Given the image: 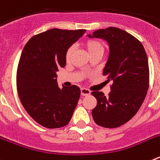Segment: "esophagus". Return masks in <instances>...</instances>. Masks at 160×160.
I'll return each instance as SVG.
<instances>
[{"label":"esophagus","instance_id":"1","mask_svg":"<svg viewBox=\"0 0 160 160\" xmlns=\"http://www.w3.org/2000/svg\"><path fill=\"white\" fill-rule=\"evenodd\" d=\"M81 94L82 96H87L90 94V91L86 88H82L81 89Z\"/></svg>","mask_w":160,"mask_h":160}]
</instances>
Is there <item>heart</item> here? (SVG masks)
Returning <instances> with one entry per match:
<instances>
[{
    "label": "heart",
    "instance_id": "b5f03b06",
    "mask_svg": "<svg viewBox=\"0 0 160 160\" xmlns=\"http://www.w3.org/2000/svg\"><path fill=\"white\" fill-rule=\"evenodd\" d=\"M85 46L87 48V51H88L89 54L92 55L94 53H97V52H103L104 50V47L102 42L99 41L95 40V39H89L86 42ZM73 52V46H70L66 49V54H65V59L66 62H70V58H71L72 53Z\"/></svg>",
    "mask_w": 160,
    "mask_h": 160
}]
</instances>
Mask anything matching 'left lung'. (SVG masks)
Segmentation results:
<instances>
[{"instance_id":"1","label":"left lung","mask_w":160,"mask_h":160,"mask_svg":"<svg viewBox=\"0 0 160 160\" xmlns=\"http://www.w3.org/2000/svg\"><path fill=\"white\" fill-rule=\"evenodd\" d=\"M89 37L108 42L110 55L102 73L107 82H113L107 97L101 91L91 92L97 99L93 118L102 128H118L135 116L145 99L149 88L148 56L136 38L118 28L98 29Z\"/></svg>"}]
</instances>
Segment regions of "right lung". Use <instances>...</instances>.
Listing matches in <instances>:
<instances>
[{"instance_id": "add662e5", "label": "right lung", "mask_w": 160, "mask_h": 160, "mask_svg": "<svg viewBox=\"0 0 160 160\" xmlns=\"http://www.w3.org/2000/svg\"><path fill=\"white\" fill-rule=\"evenodd\" d=\"M86 31L49 29L24 47L17 70L18 96L31 118L45 128H62L71 119L81 90L75 85L59 88L56 73L66 66V49Z\"/></svg>"}]
</instances>
